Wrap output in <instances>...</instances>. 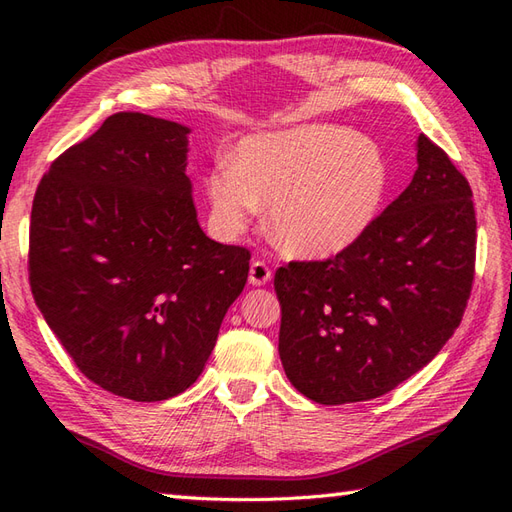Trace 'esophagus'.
<instances>
[{
    "instance_id": "1",
    "label": "esophagus",
    "mask_w": 512,
    "mask_h": 512,
    "mask_svg": "<svg viewBox=\"0 0 512 512\" xmlns=\"http://www.w3.org/2000/svg\"><path fill=\"white\" fill-rule=\"evenodd\" d=\"M273 279V270L264 262V259H255L253 264H250V273H248V281L253 286H266L268 281Z\"/></svg>"
}]
</instances>
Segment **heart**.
<instances>
[{"label":"heart","instance_id":"1","mask_svg":"<svg viewBox=\"0 0 512 512\" xmlns=\"http://www.w3.org/2000/svg\"><path fill=\"white\" fill-rule=\"evenodd\" d=\"M389 191L383 151L341 125H301L239 143L235 165L206 176L213 222L244 231L270 204V231L290 253L330 257L356 244L378 220Z\"/></svg>","mask_w":512,"mask_h":512}]
</instances>
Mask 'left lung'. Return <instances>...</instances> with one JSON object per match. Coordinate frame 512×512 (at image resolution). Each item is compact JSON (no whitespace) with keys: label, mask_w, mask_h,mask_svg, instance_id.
Listing matches in <instances>:
<instances>
[{"label":"left lung","mask_w":512,"mask_h":512,"mask_svg":"<svg viewBox=\"0 0 512 512\" xmlns=\"http://www.w3.org/2000/svg\"><path fill=\"white\" fill-rule=\"evenodd\" d=\"M471 184L418 136L409 187L350 248L277 268L279 356L319 405L372 400L436 356L462 321L475 277Z\"/></svg>","instance_id":"1"}]
</instances>
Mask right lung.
Returning <instances> with one entry per match:
<instances>
[{
    "label": "right lung",
    "mask_w": 512,
    "mask_h": 512,
    "mask_svg": "<svg viewBox=\"0 0 512 512\" xmlns=\"http://www.w3.org/2000/svg\"><path fill=\"white\" fill-rule=\"evenodd\" d=\"M189 129L118 112L65 149L32 200L28 279L81 374L167 400L202 374L250 250L206 237L187 178Z\"/></svg>",
    "instance_id": "add662e5"
}]
</instances>
